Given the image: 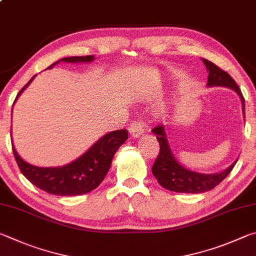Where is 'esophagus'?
Returning <instances> with one entry per match:
<instances>
[{"label": "esophagus", "mask_w": 256, "mask_h": 256, "mask_svg": "<svg viewBox=\"0 0 256 256\" xmlns=\"http://www.w3.org/2000/svg\"><path fill=\"white\" fill-rule=\"evenodd\" d=\"M144 126L145 124L142 122V120H135L132 121V124L129 126V134L134 137V138H137L140 137L142 132H144Z\"/></svg>", "instance_id": "esophagus-1"}]
</instances>
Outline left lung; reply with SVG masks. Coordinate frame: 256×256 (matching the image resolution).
<instances>
[{
  "label": "left lung",
  "instance_id": "left-lung-1",
  "mask_svg": "<svg viewBox=\"0 0 256 256\" xmlns=\"http://www.w3.org/2000/svg\"><path fill=\"white\" fill-rule=\"evenodd\" d=\"M206 67L209 72L208 75V85H222L235 90L237 94L240 96L242 103H243V112L245 114V100L240 88L236 84L234 78L227 73L226 70H222L220 67L214 65V62L207 60H202ZM153 132L156 135V140L160 142V153L156 158V160L152 168L154 176L164 189L174 192H181V194H202V192L209 191L217 186L228 174L232 172L235 163H232L230 168L219 174H200L190 170H186L178 164L171 150L168 147V142L165 136L164 128L162 126H156L153 129Z\"/></svg>",
  "mask_w": 256,
  "mask_h": 256
}]
</instances>
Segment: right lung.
I'll return each mask as SVG.
<instances>
[{"instance_id":"add662e5","label":"right lung","mask_w":256,"mask_h":256,"mask_svg":"<svg viewBox=\"0 0 256 256\" xmlns=\"http://www.w3.org/2000/svg\"><path fill=\"white\" fill-rule=\"evenodd\" d=\"M93 60L94 56L88 55L62 58L60 60L76 62H91ZM57 62H60V60L49 66L48 68H52ZM34 76L20 90L16 100L31 83ZM127 140L128 132L126 129L106 134L80 158L62 168L34 166L24 162L18 155L14 146H12V150L21 173L40 190L56 196H78L88 194L100 186L109 171L114 153Z\"/></svg>"}]
</instances>
